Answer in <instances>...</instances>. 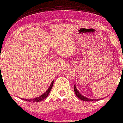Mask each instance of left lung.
<instances>
[{
    "mask_svg": "<svg viewBox=\"0 0 123 123\" xmlns=\"http://www.w3.org/2000/svg\"><path fill=\"white\" fill-rule=\"evenodd\" d=\"M74 91H75V94L76 95V96L78 97L79 99L83 101H85V102H93V101H98L99 100V99H89V98H86L84 96H83L79 93V92L78 91V90L77 89L76 86H75V85H74Z\"/></svg>",
    "mask_w": 123,
    "mask_h": 123,
    "instance_id": "8db88e82",
    "label": "left lung"
}]
</instances>
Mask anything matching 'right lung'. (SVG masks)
Returning a JSON list of instances; mask_svg holds the SVG:
<instances>
[{
	"mask_svg": "<svg viewBox=\"0 0 123 123\" xmlns=\"http://www.w3.org/2000/svg\"><path fill=\"white\" fill-rule=\"evenodd\" d=\"M53 83H54V81H52L51 82L50 86H49V87H48V89L47 90V91L45 92H44V93L43 94H41L40 96H38L37 97V98H34V99H22V98H21V99L24 100H25V101H28V102H41V101L43 100L44 99H45V98H47V96H48V94H49V92H50L51 89H52V86H53Z\"/></svg>",
	"mask_w": 123,
	"mask_h": 123,
	"instance_id": "1",
	"label": "right lung"
}]
</instances>
